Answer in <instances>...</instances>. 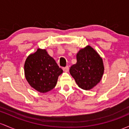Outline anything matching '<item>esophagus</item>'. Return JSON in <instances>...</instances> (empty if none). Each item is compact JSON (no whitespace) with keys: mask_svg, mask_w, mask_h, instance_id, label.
I'll return each instance as SVG.
<instances>
[{"mask_svg":"<svg viewBox=\"0 0 129 129\" xmlns=\"http://www.w3.org/2000/svg\"><path fill=\"white\" fill-rule=\"evenodd\" d=\"M63 71H64L65 72H69V66H66V67H63Z\"/></svg>","mask_w":129,"mask_h":129,"instance_id":"obj_1","label":"esophagus"}]
</instances>
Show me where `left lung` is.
Instances as JSON below:
<instances>
[{
  "label": "left lung",
  "mask_w": 129,
  "mask_h": 129,
  "mask_svg": "<svg viewBox=\"0 0 129 129\" xmlns=\"http://www.w3.org/2000/svg\"><path fill=\"white\" fill-rule=\"evenodd\" d=\"M77 62L70 69L76 84L84 90H90L100 81L104 72L102 58L89 45L76 54Z\"/></svg>",
  "instance_id": "1"
}]
</instances>
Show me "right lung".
<instances>
[{
    "label": "right lung",
    "mask_w": 129,
    "mask_h": 129,
    "mask_svg": "<svg viewBox=\"0 0 129 129\" xmlns=\"http://www.w3.org/2000/svg\"><path fill=\"white\" fill-rule=\"evenodd\" d=\"M63 70L57 66L46 49L39 48L30 54L25 61L24 74L32 88L41 93L53 89Z\"/></svg>",
    "instance_id": "1"
}]
</instances>
